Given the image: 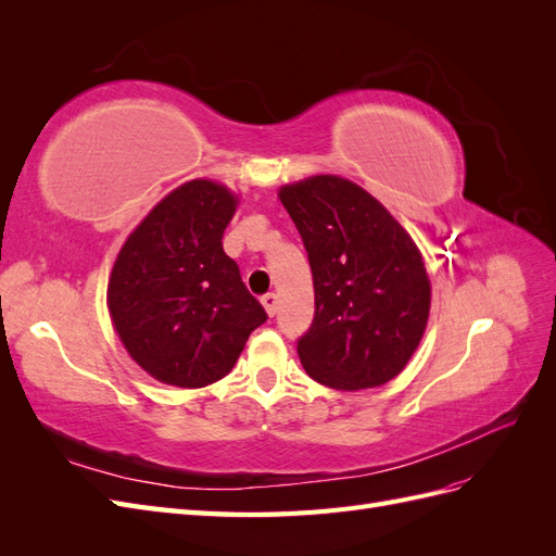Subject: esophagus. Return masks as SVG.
<instances>
[{"label":"esophagus","mask_w":556,"mask_h":556,"mask_svg":"<svg viewBox=\"0 0 556 556\" xmlns=\"http://www.w3.org/2000/svg\"><path fill=\"white\" fill-rule=\"evenodd\" d=\"M262 306H264L268 317H274L276 311H278V296L276 294H264L262 296Z\"/></svg>","instance_id":"1"}]
</instances>
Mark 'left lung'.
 Instances as JSON below:
<instances>
[{
	"label": "left lung",
	"instance_id": "8db88e82",
	"mask_svg": "<svg viewBox=\"0 0 556 556\" xmlns=\"http://www.w3.org/2000/svg\"><path fill=\"white\" fill-rule=\"evenodd\" d=\"M304 239L313 325L296 343L306 374L341 392L396 378L422 341L431 280L417 243L357 182L317 174L278 190Z\"/></svg>",
	"mask_w": 556,
	"mask_h": 556
}]
</instances>
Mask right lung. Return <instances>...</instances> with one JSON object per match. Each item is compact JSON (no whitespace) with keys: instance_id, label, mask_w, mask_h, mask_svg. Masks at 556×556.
I'll list each match as a JSON object with an SVG mask.
<instances>
[{"instance_id":"add662e5","label":"right lung","mask_w":556,"mask_h":556,"mask_svg":"<svg viewBox=\"0 0 556 556\" xmlns=\"http://www.w3.org/2000/svg\"><path fill=\"white\" fill-rule=\"evenodd\" d=\"M239 194L211 178L178 185L137 225L113 262L111 323L127 355L157 382L225 378L266 313L225 255Z\"/></svg>"}]
</instances>
